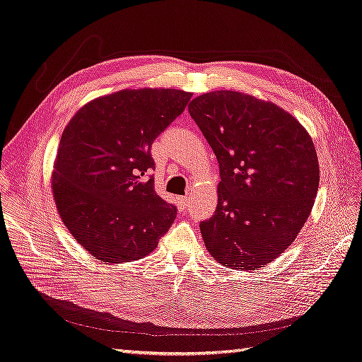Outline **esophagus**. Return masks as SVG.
I'll return each mask as SVG.
<instances>
[{
	"label": "esophagus",
	"mask_w": 362,
	"mask_h": 362,
	"mask_svg": "<svg viewBox=\"0 0 362 362\" xmlns=\"http://www.w3.org/2000/svg\"><path fill=\"white\" fill-rule=\"evenodd\" d=\"M179 204L182 209H186L189 206V197H179Z\"/></svg>",
	"instance_id": "34e87169"
}]
</instances>
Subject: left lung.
Wrapping results in <instances>:
<instances>
[{
  "label": "left lung",
  "mask_w": 362,
  "mask_h": 362,
  "mask_svg": "<svg viewBox=\"0 0 362 362\" xmlns=\"http://www.w3.org/2000/svg\"><path fill=\"white\" fill-rule=\"evenodd\" d=\"M188 110L219 164L215 215L199 223L209 253L238 272L269 265L313 209L319 160L312 137L282 107L237 90L203 93Z\"/></svg>",
  "instance_id": "1"
}]
</instances>
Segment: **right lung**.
Returning a JSON list of instances; mask_svg holds the SVG:
<instances>
[{
    "label": "right lung",
    "instance_id": "add662e5",
    "mask_svg": "<svg viewBox=\"0 0 362 362\" xmlns=\"http://www.w3.org/2000/svg\"><path fill=\"white\" fill-rule=\"evenodd\" d=\"M192 93L122 89L80 107L62 131L52 194L66 230L103 264L141 259L158 246L176 207L155 192L151 146Z\"/></svg>",
    "mask_w": 362,
    "mask_h": 362
}]
</instances>
